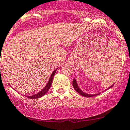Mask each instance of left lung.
I'll use <instances>...</instances> for the list:
<instances>
[{
    "mask_svg": "<svg viewBox=\"0 0 130 130\" xmlns=\"http://www.w3.org/2000/svg\"><path fill=\"white\" fill-rule=\"evenodd\" d=\"M114 85V84H113V85H112L111 86H110V87H109V88H107V89L106 90H107L109 89V88H111V87H112ZM73 87H74V90H75L76 91V92H78V93H79V94H80V95H82V96H84V97H93V96H95V95H98V94L91 95V94H88V93H85L84 92H83V91H82V90H81L80 88H79V87H78V84H77L76 80L75 79H73Z\"/></svg>",
    "mask_w": 130,
    "mask_h": 130,
    "instance_id": "obj_1",
    "label": "left lung"
}]
</instances>
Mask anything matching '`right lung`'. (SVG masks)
<instances>
[{
    "instance_id": "1",
    "label": "right lung",
    "mask_w": 130,
    "mask_h": 130,
    "mask_svg": "<svg viewBox=\"0 0 130 130\" xmlns=\"http://www.w3.org/2000/svg\"><path fill=\"white\" fill-rule=\"evenodd\" d=\"M56 70H57V69L52 72V74H51V78H50L48 83H47V84L46 85L45 87H44V88H43L42 90L40 91V92H38V93H37V94H35V95H31V96H26V97H28V98H29V99H38V98H40V97H42V96L45 95L47 93V92L48 91L49 88H51V85H52V80H53L54 76L55 74H56Z\"/></svg>"
}]
</instances>
